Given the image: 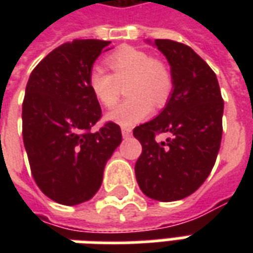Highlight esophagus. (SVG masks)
Instances as JSON below:
<instances>
[{"instance_id": "1", "label": "esophagus", "mask_w": 253, "mask_h": 253, "mask_svg": "<svg viewBox=\"0 0 253 253\" xmlns=\"http://www.w3.org/2000/svg\"><path fill=\"white\" fill-rule=\"evenodd\" d=\"M122 135L123 138H130L132 135V131L130 127H122Z\"/></svg>"}]
</instances>
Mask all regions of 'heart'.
Here are the masks:
<instances>
[{"label":"heart","mask_w":253,"mask_h":253,"mask_svg":"<svg viewBox=\"0 0 253 253\" xmlns=\"http://www.w3.org/2000/svg\"><path fill=\"white\" fill-rule=\"evenodd\" d=\"M111 73L93 67L89 73V88L100 104L111 108L121 96L122 84H127L130 97L123 100L108 112L107 119L121 126H132L150 115L153 103L164 105L173 88L169 67L163 61L152 58L141 48L125 46L105 58Z\"/></svg>","instance_id":"1"}]
</instances>
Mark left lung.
I'll list each match as a JSON object with an SVG mask.
<instances>
[{"label": "left lung", "instance_id": "1", "mask_svg": "<svg viewBox=\"0 0 253 253\" xmlns=\"http://www.w3.org/2000/svg\"><path fill=\"white\" fill-rule=\"evenodd\" d=\"M170 65L173 89L160 115L134 128L142 145L135 163L138 186L160 202L183 199L210 175L222 138L223 100L215 73L191 47L156 39ZM171 138L160 143L155 134Z\"/></svg>", "mask_w": 253, "mask_h": 253}]
</instances>
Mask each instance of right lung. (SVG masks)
I'll return each instance as SVG.
<instances>
[{
    "label": "right lung",
    "instance_id": "add662e5",
    "mask_svg": "<svg viewBox=\"0 0 253 253\" xmlns=\"http://www.w3.org/2000/svg\"><path fill=\"white\" fill-rule=\"evenodd\" d=\"M110 43H63L38 63L27 83L23 139L31 172L42 192L61 205L83 203L99 191L105 164L122 142L114 122L90 131L101 108L89 73Z\"/></svg>",
    "mask_w": 253,
    "mask_h": 253
}]
</instances>
